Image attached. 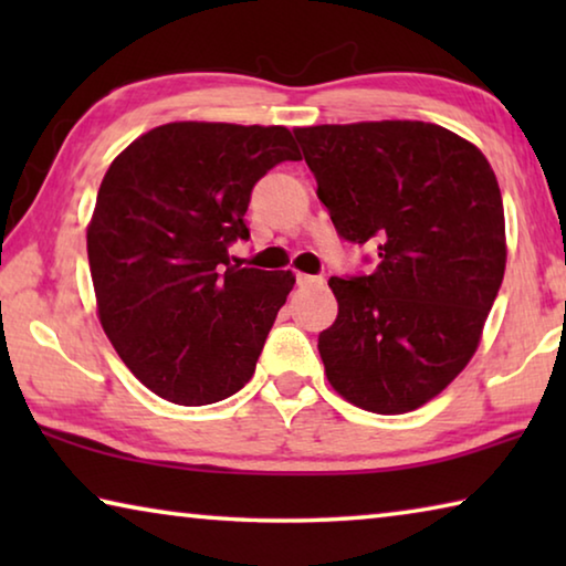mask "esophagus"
Returning a JSON list of instances; mask_svg holds the SVG:
<instances>
[{
  "instance_id": "esophagus-1",
  "label": "esophagus",
  "mask_w": 566,
  "mask_h": 566,
  "mask_svg": "<svg viewBox=\"0 0 566 566\" xmlns=\"http://www.w3.org/2000/svg\"><path fill=\"white\" fill-rule=\"evenodd\" d=\"M296 284L300 286H319L324 284L322 276H314V274H296Z\"/></svg>"
}]
</instances>
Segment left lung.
I'll return each mask as SVG.
<instances>
[{
	"instance_id": "1",
	"label": "left lung",
	"mask_w": 566,
	"mask_h": 566,
	"mask_svg": "<svg viewBox=\"0 0 566 566\" xmlns=\"http://www.w3.org/2000/svg\"><path fill=\"white\" fill-rule=\"evenodd\" d=\"M339 237L377 242L367 276H332L339 312L319 334L334 391L375 415L415 411L452 385L482 342L506 234L494 169L439 124L296 127Z\"/></svg>"
}]
</instances>
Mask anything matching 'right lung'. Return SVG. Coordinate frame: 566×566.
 <instances>
[{
	"mask_svg": "<svg viewBox=\"0 0 566 566\" xmlns=\"http://www.w3.org/2000/svg\"><path fill=\"white\" fill-rule=\"evenodd\" d=\"M302 159L286 127L169 122L119 151L87 227L97 317L157 397L202 407L254 375L292 272L229 260L252 187Z\"/></svg>",
	"mask_w": 566,
	"mask_h": 566,
	"instance_id": "right-lung-1",
	"label": "right lung"
}]
</instances>
